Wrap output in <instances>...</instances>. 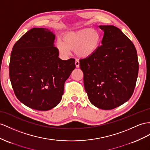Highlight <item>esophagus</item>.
<instances>
[{
    "mask_svg": "<svg viewBox=\"0 0 150 150\" xmlns=\"http://www.w3.org/2000/svg\"><path fill=\"white\" fill-rule=\"evenodd\" d=\"M75 65L76 68H79L80 67V62L78 59L75 60Z\"/></svg>",
    "mask_w": 150,
    "mask_h": 150,
    "instance_id": "esophagus-1",
    "label": "esophagus"
}]
</instances>
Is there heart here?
I'll use <instances>...</instances> for the list:
<instances>
[{"label":"heart","instance_id":"1","mask_svg":"<svg viewBox=\"0 0 150 150\" xmlns=\"http://www.w3.org/2000/svg\"><path fill=\"white\" fill-rule=\"evenodd\" d=\"M100 42V34L96 30L86 28L64 33L61 40L57 42L56 47L63 55L68 54L71 50H75L79 57H87L96 52Z\"/></svg>","mask_w":150,"mask_h":150}]
</instances>
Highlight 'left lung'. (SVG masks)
Instances as JSON below:
<instances>
[{
	"label": "left lung",
	"instance_id": "left-lung-1",
	"mask_svg": "<svg viewBox=\"0 0 150 150\" xmlns=\"http://www.w3.org/2000/svg\"><path fill=\"white\" fill-rule=\"evenodd\" d=\"M104 35L94 54L80 60L84 87L91 103L110 110L132 96L139 70L135 46L112 25L99 26Z\"/></svg>",
	"mask_w": 150,
	"mask_h": 150
}]
</instances>
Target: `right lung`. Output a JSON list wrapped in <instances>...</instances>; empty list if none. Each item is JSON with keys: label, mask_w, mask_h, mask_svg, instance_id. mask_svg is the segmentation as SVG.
I'll list each match as a JSON object with an SVG mask.
<instances>
[{"label": "right lung", "mask_w": 150, "mask_h": 150, "mask_svg": "<svg viewBox=\"0 0 150 150\" xmlns=\"http://www.w3.org/2000/svg\"><path fill=\"white\" fill-rule=\"evenodd\" d=\"M49 30L33 28L14 45L9 77L14 93L25 105L47 111L59 104L64 82L75 68V60H62Z\"/></svg>", "instance_id": "right-lung-1"}]
</instances>
